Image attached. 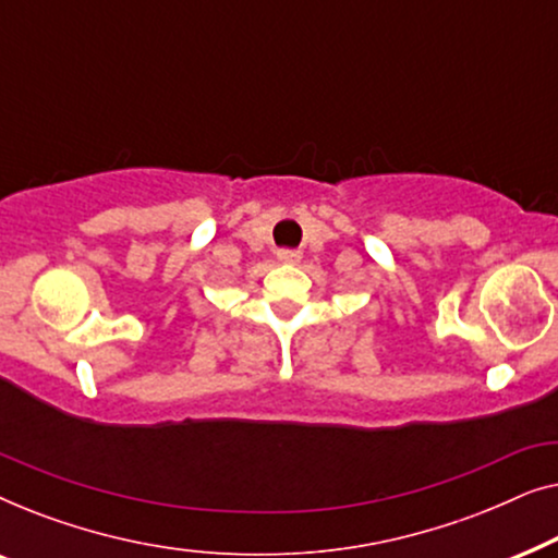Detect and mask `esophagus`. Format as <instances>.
I'll list each match as a JSON object with an SVG mask.
<instances>
[{
  "label": "esophagus",
  "mask_w": 558,
  "mask_h": 558,
  "mask_svg": "<svg viewBox=\"0 0 558 558\" xmlns=\"http://www.w3.org/2000/svg\"><path fill=\"white\" fill-rule=\"evenodd\" d=\"M277 258L281 264H296L302 258V254L294 248H281V251H277Z\"/></svg>",
  "instance_id": "34e87169"
}]
</instances>
